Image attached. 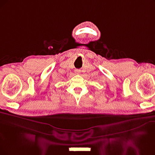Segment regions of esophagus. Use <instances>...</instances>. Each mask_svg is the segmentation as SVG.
I'll list each match as a JSON object with an SVG mask.
<instances>
[{
	"label": "esophagus",
	"mask_w": 155,
	"mask_h": 155,
	"mask_svg": "<svg viewBox=\"0 0 155 155\" xmlns=\"http://www.w3.org/2000/svg\"><path fill=\"white\" fill-rule=\"evenodd\" d=\"M80 72H81V71H80L79 69H76V70H75V72H76V74H79Z\"/></svg>",
	"instance_id": "esophagus-1"
}]
</instances>
